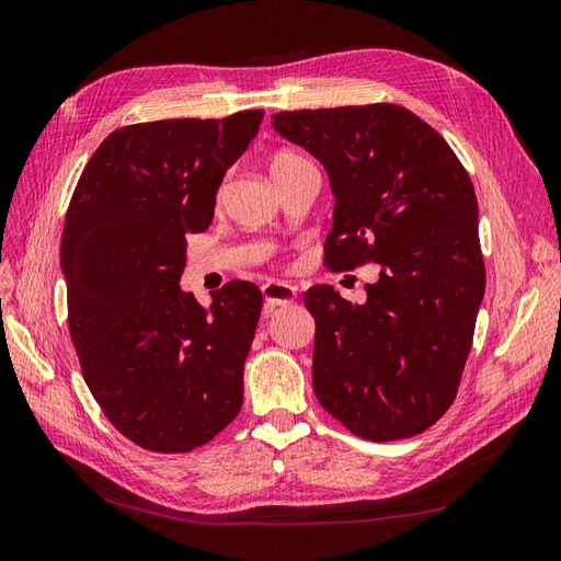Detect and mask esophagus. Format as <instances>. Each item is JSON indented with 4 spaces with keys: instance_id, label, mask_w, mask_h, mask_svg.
Segmentation results:
<instances>
[{
    "instance_id": "1",
    "label": "esophagus",
    "mask_w": 561,
    "mask_h": 561,
    "mask_svg": "<svg viewBox=\"0 0 561 561\" xmlns=\"http://www.w3.org/2000/svg\"><path fill=\"white\" fill-rule=\"evenodd\" d=\"M263 298H265L267 308L289 306L296 300V286L284 284V282H267V284H263Z\"/></svg>"
}]
</instances>
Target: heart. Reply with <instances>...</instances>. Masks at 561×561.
<instances>
[{
  "label": "heart",
  "instance_id": "heart-1",
  "mask_svg": "<svg viewBox=\"0 0 561 561\" xmlns=\"http://www.w3.org/2000/svg\"><path fill=\"white\" fill-rule=\"evenodd\" d=\"M308 163H310V161H308V158H306L304 153L291 151V149H277L275 153L270 156L267 168H270V175L275 178V182H277V180H282L284 175H289V172H294L296 168L308 165ZM218 196H220V190H218Z\"/></svg>",
  "mask_w": 561,
  "mask_h": 561
}]
</instances>
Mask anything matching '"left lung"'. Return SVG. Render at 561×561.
Instances as JSON below:
<instances>
[{"label":"left lung","instance_id":"8db88e82","mask_svg":"<svg viewBox=\"0 0 561 561\" xmlns=\"http://www.w3.org/2000/svg\"><path fill=\"white\" fill-rule=\"evenodd\" d=\"M272 125L332 180L324 265H379L360 306L327 284L304 296L314 318V396L365 440L417 436L455 403L485 291L469 172L398 104L279 111Z\"/></svg>","mask_w":561,"mask_h":561}]
</instances>
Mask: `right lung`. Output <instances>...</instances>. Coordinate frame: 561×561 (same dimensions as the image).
<instances>
[{
    "instance_id": "1",
    "label": "right lung",
    "mask_w": 561,
    "mask_h": 561,
    "mask_svg": "<svg viewBox=\"0 0 561 561\" xmlns=\"http://www.w3.org/2000/svg\"><path fill=\"white\" fill-rule=\"evenodd\" d=\"M261 108L111 133L66 210L68 332L104 417L151 453H192L232 424L263 294L232 279L210 310L180 291L186 234L213 222L225 170Z\"/></svg>"
}]
</instances>
